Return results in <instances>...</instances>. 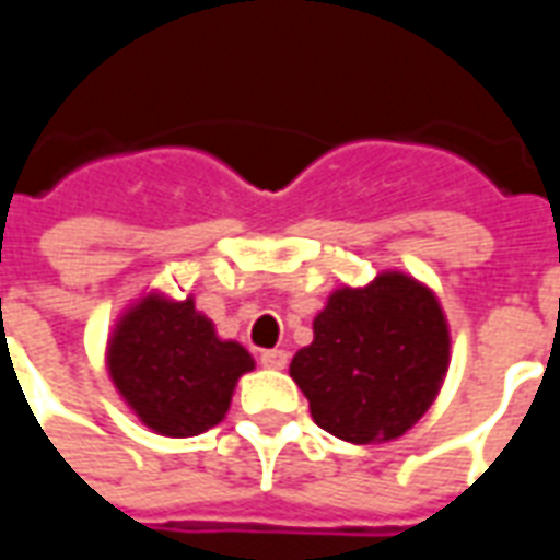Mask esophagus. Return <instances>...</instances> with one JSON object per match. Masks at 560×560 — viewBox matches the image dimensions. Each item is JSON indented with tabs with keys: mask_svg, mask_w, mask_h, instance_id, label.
Listing matches in <instances>:
<instances>
[{
	"mask_svg": "<svg viewBox=\"0 0 560 560\" xmlns=\"http://www.w3.org/2000/svg\"><path fill=\"white\" fill-rule=\"evenodd\" d=\"M288 351H281V348H276V351H264L260 353V365H267V369H288Z\"/></svg>",
	"mask_w": 560,
	"mask_h": 560,
	"instance_id": "esophagus-1",
	"label": "esophagus"
}]
</instances>
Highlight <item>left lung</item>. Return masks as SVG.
Returning <instances> with one entry per match:
<instances>
[{
    "instance_id": "8db88e82",
    "label": "left lung",
    "mask_w": 560,
    "mask_h": 560,
    "mask_svg": "<svg viewBox=\"0 0 560 560\" xmlns=\"http://www.w3.org/2000/svg\"><path fill=\"white\" fill-rule=\"evenodd\" d=\"M315 339L291 377L320 429L351 444L401 438L432 408L450 369V327L432 288L408 272H377L339 288L317 312Z\"/></svg>"
}]
</instances>
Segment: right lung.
I'll use <instances>...</instances> for the list:
<instances>
[{
	"instance_id": "right-lung-1",
	"label": "right lung",
	"mask_w": 560,
	"mask_h": 560,
	"mask_svg": "<svg viewBox=\"0 0 560 560\" xmlns=\"http://www.w3.org/2000/svg\"><path fill=\"white\" fill-rule=\"evenodd\" d=\"M255 369L240 341L221 339L195 296L149 291L116 320L107 372L138 420L164 438H191L219 425L236 381Z\"/></svg>"
}]
</instances>
